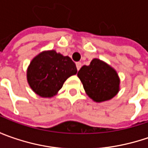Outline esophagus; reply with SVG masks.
<instances>
[{"label": "esophagus", "instance_id": "34e87169", "mask_svg": "<svg viewBox=\"0 0 148 148\" xmlns=\"http://www.w3.org/2000/svg\"><path fill=\"white\" fill-rule=\"evenodd\" d=\"M76 66H77V70L79 71V70H80V68L82 67V62H77V63H76Z\"/></svg>", "mask_w": 148, "mask_h": 148}]
</instances>
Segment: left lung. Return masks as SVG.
Wrapping results in <instances>:
<instances>
[{
  "label": "left lung",
  "instance_id": "left-lung-1",
  "mask_svg": "<svg viewBox=\"0 0 148 148\" xmlns=\"http://www.w3.org/2000/svg\"><path fill=\"white\" fill-rule=\"evenodd\" d=\"M77 77L86 95L96 103L114 98L120 89V79L115 69L98 58L91 60L89 66H83Z\"/></svg>",
  "mask_w": 148,
  "mask_h": 148
}]
</instances>
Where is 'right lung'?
I'll return each mask as SVG.
<instances>
[{"instance_id":"obj_1","label":"right lung","mask_w":148,"mask_h":148,"mask_svg":"<svg viewBox=\"0 0 148 148\" xmlns=\"http://www.w3.org/2000/svg\"><path fill=\"white\" fill-rule=\"evenodd\" d=\"M77 72L76 64L68 56L48 50L32 59L26 74L28 83L35 94L43 98H52L58 94L66 80Z\"/></svg>"}]
</instances>
